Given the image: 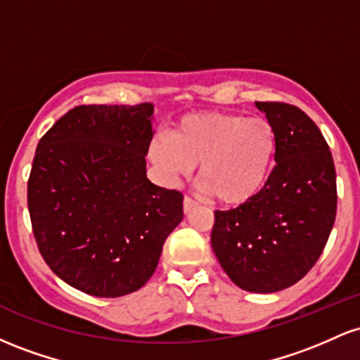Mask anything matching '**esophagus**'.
I'll return each mask as SVG.
<instances>
[{"mask_svg": "<svg viewBox=\"0 0 360 360\" xmlns=\"http://www.w3.org/2000/svg\"><path fill=\"white\" fill-rule=\"evenodd\" d=\"M196 205H198V203L193 200V198L186 196V198H184V203H183V206H184V213H186V214L191 213V210H193Z\"/></svg>", "mask_w": 360, "mask_h": 360, "instance_id": "obj_1", "label": "esophagus"}]
</instances>
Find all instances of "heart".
<instances>
[{
    "label": "heart",
    "mask_w": 360,
    "mask_h": 360,
    "mask_svg": "<svg viewBox=\"0 0 360 360\" xmlns=\"http://www.w3.org/2000/svg\"><path fill=\"white\" fill-rule=\"evenodd\" d=\"M276 152L278 135L269 120L205 111L186 115L169 137L152 140L148 159L171 184L186 179L200 164L201 189L221 205L240 206L266 188Z\"/></svg>",
    "instance_id": "1"
}]
</instances>
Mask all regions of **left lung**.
<instances>
[{
	"label": "left lung",
	"mask_w": 360,
	"mask_h": 360,
	"mask_svg": "<svg viewBox=\"0 0 360 360\" xmlns=\"http://www.w3.org/2000/svg\"><path fill=\"white\" fill-rule=\"evenodd\" d=\"M278 135L276 167L250 203L214 212L212 247L238 288L276 292L315 266L337 213L332 152L313 120L286 103L255 101Z\"/></svg>",
	"instance_id": "8db88e82"
}]
</instances>
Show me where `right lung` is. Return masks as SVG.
Wrapping results in <instances>:
<instances>
[{"label": "right lung", "instance_id": "right-lung-1", "mask_svg": "<svg viewBox=\"0 0 360 360\" xmlns=\"http://www.w3.org/2000/svg\"><path fill=\"white\" fill-rule=\"evenodd\" d=\"M154 105H82L37 146L28 212L37 245L69 286L98 298L137 291L154 274L183 194L147 177Z\"/></svg>", "mask_w": 360, "mask_h": 360}]
</instances>
